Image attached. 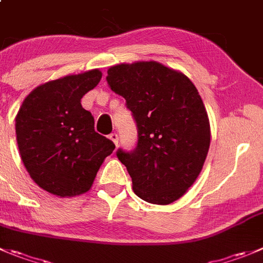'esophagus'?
<instances>
[{
    "label": "esophagus",
    "instance_id": "34e87169",
    "mask_svg": "<svg viewBox=\"0 0 263 263\" xmlns=\"http://www.w3.org/2000/svg\"><path fill=\"white\" fill-rule=\"evenodd\" d=\"M109 139H111V141L114 142V143L116 144V146H117V144H119V136H117L116 133H111V134H109Z\"/></svg>",
    "mask_w": 263,
    "mask_h": 263
}]
</instances>
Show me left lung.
I'll return each mask as SVG.
<instances>
[{
  "label": "left lung",
  "instance_id": "obj_1",
  "mask_svg": "<svg viewBox=\"0 0 263 263\" xmlns=\"http://www.w3.org/2000/svg\"><path fill=\"white\" fill-rule=\"evenodd\" d=\"M107 73L108 86L126 101L137 125V146L116 152L134 194L152 204L176 201L199 177L211 144L199 91L189 77L157 62L117 64Z\"/></svg>",
  "mask_w": 263,
  "mask_h": 263
}]
</instances>
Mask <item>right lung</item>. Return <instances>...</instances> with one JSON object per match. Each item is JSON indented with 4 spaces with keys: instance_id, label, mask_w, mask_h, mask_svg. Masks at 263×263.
<instances>
[{
    "instance_id": "1",
    "label": "right lung",
    "mask_w": 263,
    "mask_h": 263,
    "mask_svg": "<svg viewBox=\"0 0 263 263\" xmlns=\"http://www.w3.org/2000/svg\"><path fill=\"white\" fill-rule=\"evenodd\" d=\"M91 69L36 87L15 119L21 157L41 189L61 197L89 191L114 142L94 130V117L81 98L99 84Z\"/></svg>"
}]
</instances>
